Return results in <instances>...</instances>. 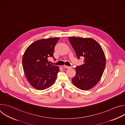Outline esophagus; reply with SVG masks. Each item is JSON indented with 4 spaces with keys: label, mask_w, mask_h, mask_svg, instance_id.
<instances>
[{
    "label": "esophagus",
    "mask_w": 125,
    "mask_h": 125,
    "mask_svg": "<svg viewBox=\"0 0 125 125\" xmlns=\"http://www.w3.org/2000/svg\"><path fill=\"white\" fill-rule=\"evenodd\" d=\"M63 67H64V68H66V69H70V68H72L71 67L68 66H66V65H64Z\"/></svg>",
    "instance_id": "esophagus-1"
}]
</instances>
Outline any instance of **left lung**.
I'll list each match as a JSON object with an SVG mask.
<instances>
[{
    "label": "left lung",
    "instance_id": "8db88e82",
    "mask_svg": "<svg viewBox=\"0 0 125 125\" xmlns=\"http://www.w3.org/2000/svg\"><path fill=\"white\" fill-rule=\"evenodd\" d=\"M68 39L78 58H84L83 64L76 67V74L72 81L82 90H90L99 82L103 75L106 65L104 51L100 45L93 39Z\"/></svg>",
    "mask_w": 125,
    "mask_h": 125
}]
</instances>
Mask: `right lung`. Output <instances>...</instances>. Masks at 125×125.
I'll return each mask as SVG.
<instances>
[{"label":"right lung","instance_id":"add662e5","mask_svg":"<svg viewBox=\"0 0 125 125\" xmlns=\"http://www.w3.org/2000/svg\"><path fill=\"white\" fill-rule=\"evenodd\" d=\"M59 39L35 41L28 47L24 53L22 64L25 76L30 84L37 90H45L56 81L59 67L49 64L48 58H54V47Z\"/></svg>","mask_w":125,"mask_h":125}]
</instances>
